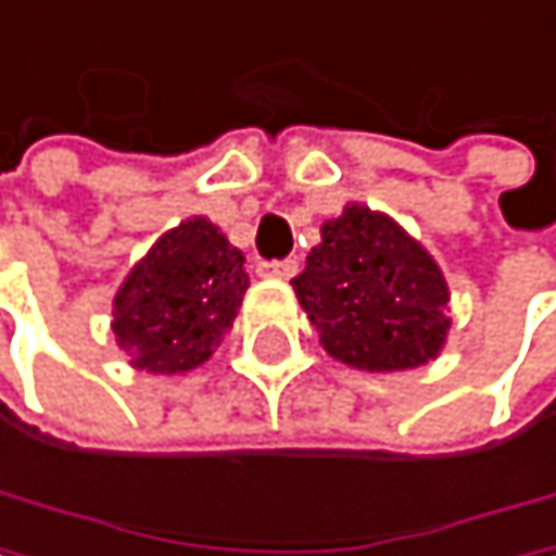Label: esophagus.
<instances>
[{
	"label": "esophagus",
	"instance_id": "1",
	"mask_svg": "<svg viewBox=\"0 0 556 556\" xmlns=\"http://www.w3.org/2000/svg\"><path fill=\"white\" fill-rule=\"evenodd\" d=\"M258 271H262L265 278H291V275L298 271V262H294V258H285V262H262Z\"/></svg>",
	"mask_w": 556,
	"mask_h": 556
}]
</instances>
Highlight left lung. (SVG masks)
<instances>
[{
  "label": "left lung",
  "instance_id": "left-lung-1",
  "mask_svg": "<svg viewBox=\"0 0 556 556\" xmlns=\"http://www.w3.org/2000/svg\"><path fill=\"white\" fill-rule=\"evenodd\" d=\"M291 285L325 351L361 371L428 365L451 325L447 285L431 255L361 205L321 228V244Z\"/></svg>",
  "mask_w": 556,
  "mask_h": 556
}]
</instances>
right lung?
Instances as JSON below:
<instances>
[{
    "mask_svg": "<svg viewBox=\"0 0 556 556\" xmlns=\"http://www.w3.org/2000/svg\"><path fill=\"white\" fill-rule=\"evenodd\" d=\"M244 258L208 222L168 231L115 294V338L135 368L178 375L199 368L231 328L248 288Z\"/></svg>",
    "mask_w": 556,
    "mask_h": 556,
    "instance_id": "add662e5",
    "label": "right lung"
}]
</instances>
